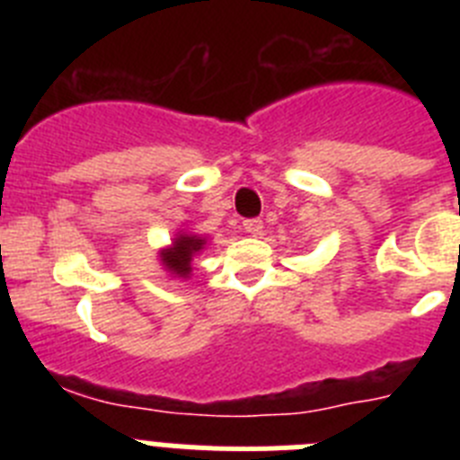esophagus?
Masks as SVG:
<instances>
[{
	"label": "esophagus",
	"instance_id": "34e87169",
	"mask_svg": "<svg viewBox=\"0 0 460 460\" xmlns=\"http://www.w3.org/2000/svg\"><path fill=\"white\" fill-rule=\"evenodd\" d=\"M243 230L249 234H260V230H262V221L260 218H249V221H243Z\"/></svg>",
	"mask_w": 460,
	"mask_h": 460
}]
</instances>
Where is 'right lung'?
Returning a JSON list of instances; mask_svg holds the SVG:
<instances>
[{
    "mask_svg": "<svg viewBox=\"0 0 460 460\" xmlns=\"http://www.w3.org/2000/svg\"><path fill=\"white\" fill-rule=\"evenodd\" d=\"M205 243L207 239L200 237V234L180 230L168 249L161 251V262H164L165 271H170L172 276H180V279H189V274L193 271L190 262H193L195 255L205 249Z\"/></svg>",
    "mask_w": 460,
    "mask_h": 460,
    "instance_id": "1",
    "label": "right lung"
}]
</instances>
